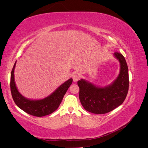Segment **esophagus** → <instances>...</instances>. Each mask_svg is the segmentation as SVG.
<instances>
[{
	"label": "esophagus",
	"instance_id": "esophagus-1",
	"mask_svg": "<svg viewBox=\"0 0 148 148\" xmlns=\"http://www.w3.org/2000/svg\"><path fill=\"white\" fill-rule=\"evenodd\" d=\"M72 78H73V80L74 82H77L78 80L79 79V75L78 74H76V73L73 74Z\"/></svg>",
	"mask_w": 148,
	"mask_h": 148
}]
</instances>
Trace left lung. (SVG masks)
I'll return each instance as SVG.
<instances>
[{"instance_id": "1", "label": "left lung", "mask_w": 148, "mask_h": 148, "mask_svg": "<svg viewBox=\"0 0 148 148\" xmlns=\"http://www.w3.org/2000/svg\"><path fill=\"white\" fill-rule=\"evenodd\" d=\"M114 56L120 62V70L118 77L112 83L99 87L83 79L78 81L80 102L89 112H109L122 104L127 97L129 87L128 66L122 53L116 52Z\"/></svg>"}]
</instances>
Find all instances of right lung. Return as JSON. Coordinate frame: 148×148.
Segmentation results:
<instances>
[{
  "label": "right lung",
  "instance_id": "right-lung-1",
  "mask_svg": "<svg viewBox=\"0 0 148 148\" xmlns=\"http://www.w3.org/2000/svg\"><path fill=\"white\" fill-rule=\"evenodd\" d=\"M13 67L10 77V90L13 99L16 105L27 114L35 117H43L52 114L57 109L69 88L72 83L70 78L58 88L50 96L40 100H31L22 96L18 91L15 83L14 70Z\"/></svg>",
  "mask_w": 148,
  "mask_h": 148
}]
</instances>
